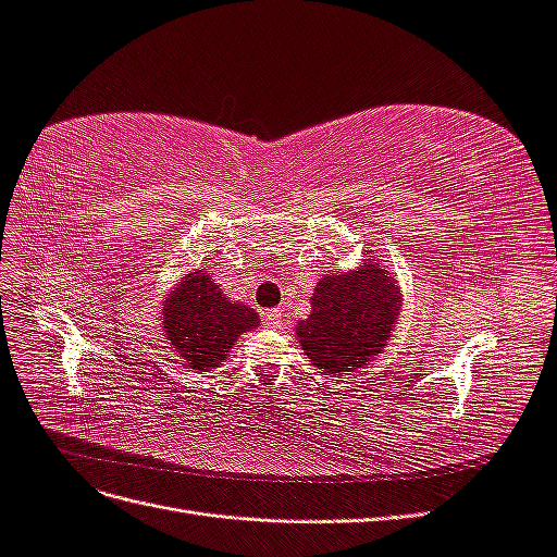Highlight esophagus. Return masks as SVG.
Wrapping results in <instances>:
<instances>
[{"label":"esophagus","instance_id":"esophagus-1","mask_svg":"<svg viewBox=\"0 0 557 557\" xmlns=\"http://www.w3.org/2000/svg\"><path fill=\"white\" fill-rule=\"evenodd\" d=\"M264 325L272 327V330H281L283 327V313L278 309L264 311Z\"/></svg>","mask_w":557,"mask_h":557}]
</instances>
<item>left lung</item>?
I'll list each match as a JSON object with an SVG mask.
<instances>
[{
  "label": "left lung",
  "mask_w": 557,
  "mask_h": 557,
  "mask_svg": "<svg viewBox=\"0 0 557 557\" xmlns=\"http://www.w3.org/2000/svg\"><path fill=\"white\" fill-rule=\"evenodd\" d=\"M311 309L297 327L309 360L325 374L352 372L385 346L399 315V290L381 264H364L320 281Z\"/></svg>",
  "instance_id": "left-lung-1"
}]
</instances>
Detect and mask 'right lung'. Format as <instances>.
<instances>
[{"instance_id":"1","label":"right lung","mask_w":557,"mask_h":557,"mask_svg":"<svg viewBox=\"0 0 557 557\" xmlns=\"http://www.w3.org/2000/svg\"><path fill=\"white\" fill-rule=\"evenodd\" d=\"M199 272L185 278L166 299L162 325L166 339L190 369H213L225 360L242 332L258 327L260 318L244 305H232L213 281Z\"/></svg>"}]
</instances>
